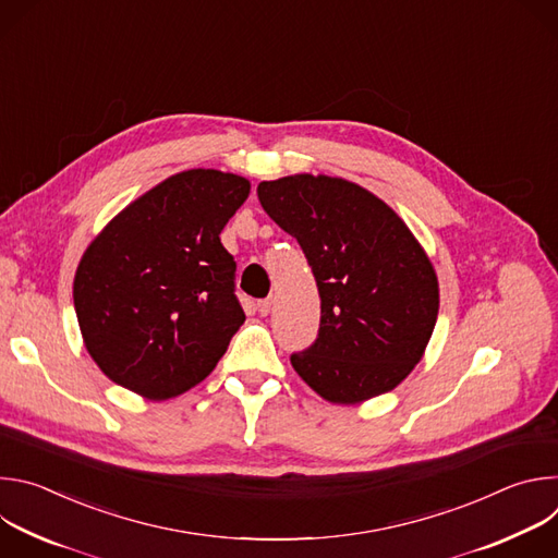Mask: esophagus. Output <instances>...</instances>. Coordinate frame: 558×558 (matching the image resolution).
Masks as SVG:
<instances>
[{
	"label": "esophagus",
	"mask_w": 558,
	"mask_h": 558,
	"mask_svg": "<svg viewBox=\"0 0 558 558\" xmlns=\"http://www.w3.org/2000/svg\"><path fill=\"white\" fill-rule=\"evenodd\" d=\"M256 308H258V313H260V315H269V311H271V298H265V300H258V304H256Z\"/></svg>",
	"instance_id": "34e87169"
}]
</instances>
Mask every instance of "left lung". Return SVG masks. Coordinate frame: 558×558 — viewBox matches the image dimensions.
I'll return each instance as SVG.
<instances>
[{"mask_svg":"<svg viewBox=\"0 0 558 558\" xmlns=\"http://www.w3.org/2000/svg\"><path fill=\"white\" fill-rule=\"evenodd\" d=\"M258 198L302 247L320 293V329L291 355L295 373L333 404L392 390L422 360L439 311L435 269L407 222L325 174L263 181Z\"/></svg>","mask_w":558,"mask_h":558,"instance_id":"8db88e82","label":"left lung"}]
</instances>
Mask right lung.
Returning <instances> with one entry per match:
<instances>
[{
	"label": "right lung",
	"mask_w": 558,
	"mask_h": 558,
	"mask_svg": "<svg viewBox=\"0 0 558 558\" xmlns=\"http://www.w3.org/2000/svg\"><path fill=\"white\" fill-rule=\"evenodd\" d=\"M250 181L187 170L117 214L74 274L78 329L97 366L119 386L161 402L203 381L245 311L220 231Z\"/></svg>",
	"instance_id": "right-lung-1"
}]
</instances>
